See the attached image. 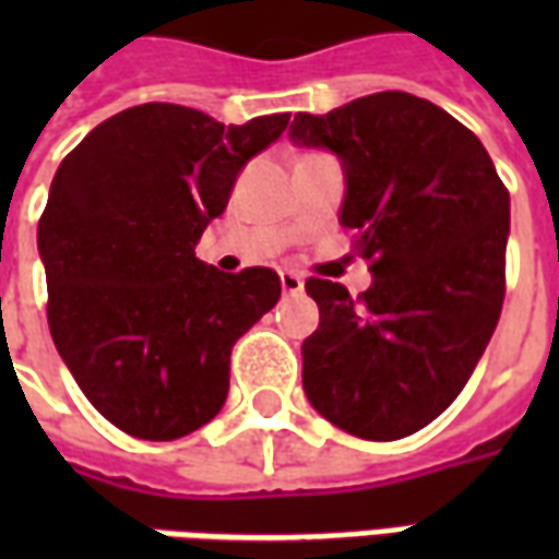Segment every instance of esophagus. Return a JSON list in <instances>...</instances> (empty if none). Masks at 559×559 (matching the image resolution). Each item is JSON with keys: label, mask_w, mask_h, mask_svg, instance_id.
I'll return each instance as SVG.
<instances>
[{"label": "esophagus", "mask_w": 559, "mask_h": 559, "mask_svg": "<svg viewBox=\"0 0 559 559\" xmlns=\"http://www.w3.org/2000/svg\"><path fill=\"white\" fill-rule=\"evenodd\" d=\"M281 290L290 293V296H296V293L305 290V281L296 275V272H281Z\"/></svg>", "instance_id": "obj_1"}]
</instances>
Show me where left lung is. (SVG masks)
<instances>
[{
	"label": "left lung",
	"instance_id": "8db88e82",
	"mask_svg": "<svg viewBox=\"0 0 559 559\" xmlns=\"http://www.w3.org/2000/svg\"><path fill=\"white\" fill-rule=\"evenodd\" d=\"M290 138L332 148L341 224L371 263V287L308 278L320 326L302 344V386L320 416L362 440H401L457 399L506 296L509 191L479 138L411 92H374Z\"/></svg>",
	"mask_w": 559,
	"mask_h": 559
}]
</instances>
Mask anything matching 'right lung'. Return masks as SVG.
Wrapping results in <instances>:
<instances>
[{"mask_svg": "<svg viewBox=\"0 0 559 559\" xmlns=\"http://www.w3.org/2000/svg\"><path fill=\"white\" fill-rule=\"evenodd\" d=\"M290 114L224 126L182 104H140L71 148L38 221L47 323L104 419L176 440L215 419L233 344L281 299L266 266L227 275L194 245L227 209L248 158Z\"/></svg>", "mask_w": 559, "mask_h": 559, "instance_id": "add662e5", "label": "right lung"}]
</instances>
